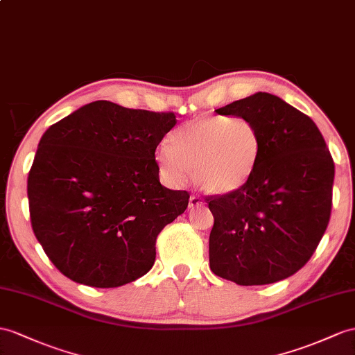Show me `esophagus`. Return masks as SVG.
Wrapping results in <instances>:
<instances>
[{
  "label": "esophagus",
  "mask_w": 355,
  "mask_h": 355,
  "mask_svg": "<svg viewBox=\"0 0 355 355\" xmlns=\"http://www.w3.org/2000/svg\"><path fill=\"white\" fill-rule=\"evenodd\" d=\"M203 205V198L197 194H193L189 197V207H197V206H202Z\"/></svg>",
  "instance_id": "obj_1"
}]
</instances>
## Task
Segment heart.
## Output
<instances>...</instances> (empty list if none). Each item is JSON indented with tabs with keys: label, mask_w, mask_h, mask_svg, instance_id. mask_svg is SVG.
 <instances>
[{
	"label": "heart",
	"mask_w": 355,
	"mask_h": 355,
	"mask_svg": "<svg viewBox=\"0 0 355 355\" xmlns=\"http://www.w3.org/2000/svg\"><path fill=\"white\" fill-rule=\"evenodd\" d=\"M157 149L161 175L171 185L194 179L211 194L243 188L259 166L263 143L257 123L248 116H209L191 120Z\"/></svg>",
	"instance_id": "heart-1"
}]
</instances>
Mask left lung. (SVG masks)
<instances>
[{"label":"left lung","instance_id":"left-lung-1","mask_svg":"<svg viewBox=\"0 0 355 355\" xmlns=\"http://www.w3.org/2000/svg\"><path fill=\"white\" fill-rule=\"evenodd\" d=\"M215 111L252 117L263 152L243 188L206 197L211 270L241 286L288 279L309 262L330 221L331 153L313 120L274 94L259 92Z\"/></svg>","mask_w":355,"mask_h":355}]
</instances>
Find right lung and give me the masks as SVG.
<instances>
[{
    "instance_id": "right-lung-1",
    "label": "right lung",
    "mask_w": 355,
    "mask_h": 355,
    "mask_svg": "<svg viewBox=\"0 0 355 355\" xmlns=\"http://www.w3.org/2000/svg\"><path fill=\"white\" fill-rule=\"evenodd\" d=\"M171 111L84 105L46 129L28 173L34 235L67 279L117 288L149 272L161 230L189 193L159 182L155 150Z\"/></svg>"
}]
</instances>
